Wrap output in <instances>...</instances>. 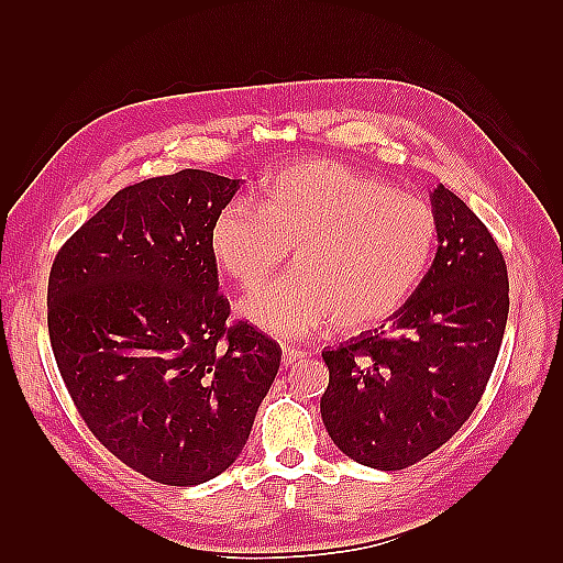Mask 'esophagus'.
I'll return each instance as SVG.
<instances>
[{
    "mask_svg": "<svg viewBox=\"0 0 563 563\" xmlns=\"http://www.w3.org/2000/svg\"><path fill=\"white\" fill-rule=\"evenodd\" d=\"M305 355H307V353H305L302 349H295V345H283V365H285V367L300 363Z\"/></svg>",
    "mask_w": 563,
    "mask_h": 563,
    "instance_id": "34e87169",
    "label": "esophagus"
}]
</instances>
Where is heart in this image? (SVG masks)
<instances>
[{
    "label": "heart",
    "instance_id": "obj_1",
    "mask_svg": "<svg viewBox=\"0 0 563 563\" xmlns=\"http://www.w3.org/2000/svg\"><path fill=\"white\" fill-rule=\"evenodd\" d=\"M435 242L428 202L327 159L266 176L256 210L227 202L208 232L218 268L246 290L292 249V273L239 305L273 336H305L331 321L343 333L382 324L418 290Z\"/></svg>",
    "mask_w": 563,
    "mask_h": 563
}]
</instances>
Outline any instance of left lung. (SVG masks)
Returning <instances> with one entry per match:
<instances>
[{
	"instance_id": "left-lung-1",
	"label": "left lung",
	"mask_w": 563,
	"mask_h": 563,
	"mask_svg": "<svg viewBox=\"0 0 563 563\" xmlns=\"http://www.w3.org/2000/svg\"><path fill=\"white\" fill-rule=\"evenodd\" d=\"M438 251L389 327L324 351L321 421L343 454L397 472L448 442L479 404L508 321V271L466 202L430 190Z\"/></svg>"
}]
</instances>
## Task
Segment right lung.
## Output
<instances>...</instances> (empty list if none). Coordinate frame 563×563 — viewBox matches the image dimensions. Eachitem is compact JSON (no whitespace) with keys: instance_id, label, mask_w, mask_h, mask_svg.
I'll list each match as a JSON object with an SVG mask.
<instances>
[{"instance_id":"add662e5","label":"right lung","mask_w":563,"mask_h":563,"mask_svg":"<svg viewBox=\"0 0 563 563\" xmlns=\"http://www.w3.org/2000/svg\"><path fill=\"white\" fill-rule=\"evenodd\" d=\"M239 178L184 169L128 186L57 251L47 331L84 423L169 486L210 482L244 450L280 345L227 324L208 232Z\"/></svg>"}]
</instances>
